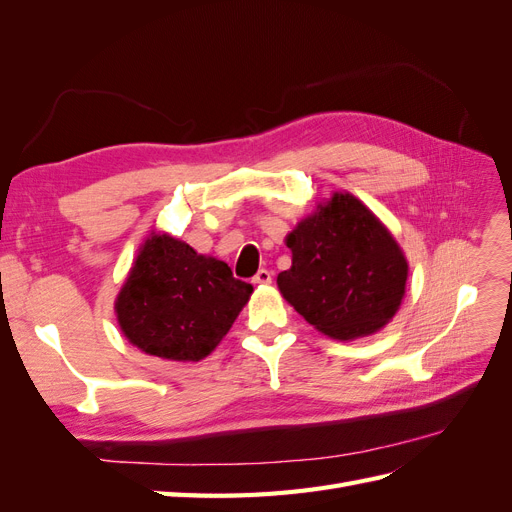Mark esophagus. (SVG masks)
<instances>
[{"mask_svg":"<svg viewBox=\"0 0 512 512\" xmlns=\"http://www.w3.org/2000/svg\"><path fill=\"white\" fill-rule=\"evenodd\" d=\"M254 284H271V271L267 269H260L256 275H254Z\"/></svg>","mask_w":512,"mask_h":512,"instance_id":"obj_1","label":"esophagus"}]
</instances>
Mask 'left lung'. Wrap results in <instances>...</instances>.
I'll list each match as a JSON object with an SVG mask.
<instances>
[{
  "instance_id": "left-lung-1",
  "label": "left lung",
  "mask_w": 512,
  "mask_h": 512,
  "mask_svg": "<svg viewBox=\"0 0 512 512\" xmlns=\"http://www.w3.org/2000/svg\"><path fill=\"white\" fill-rule=\"evenodd\" d=\"M286 245L292 267L277 275V288L320 333L348 342L380 331L397 314L408 260L359 198L335 192Z\"/></svg>"
}]
</instances>
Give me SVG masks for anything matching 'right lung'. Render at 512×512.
<instances>
[{
	"instance_id": "right-lung-1",
	"label": "right lung",
	"mask_w": 512,
	"mask_h": 512,
	"mask_svg": "<svg viewBox=\"0 0 512 512\" xmlns=\"http://www.w3.org/2000/svg\"><path fill=\"white\" fill-rule=\"evenodd\" d=\"M252 292L226 262L151 232L119 290L115 312L121 333L136 348L166 361H200L222 342Z\"/></svg>"
}]
</instances>
